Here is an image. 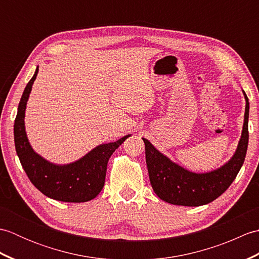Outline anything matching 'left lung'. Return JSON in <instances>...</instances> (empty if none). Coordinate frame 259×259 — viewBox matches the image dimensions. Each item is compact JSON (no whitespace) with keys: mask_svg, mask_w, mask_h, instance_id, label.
<instances>
[{"mask_svg":"<svg viewBox=\"0 0 259 259\" xmlns=\"http://www.w3.org/2000/svg\"><path fill=\"white\" fill-rule=\"evenodd\" d=\"M246 107L241 136L233 157L223 166L207 172H194L164 156L149 140L146 147V162L150 184L161 200L171 205L198 207L213 201L232 185L245 161L248 147L249 102L245 91Z\"/></svg>","mask_w":259,"mask_h":259,"instance_id":"obj_1","label":"left lung"}]
</instances>
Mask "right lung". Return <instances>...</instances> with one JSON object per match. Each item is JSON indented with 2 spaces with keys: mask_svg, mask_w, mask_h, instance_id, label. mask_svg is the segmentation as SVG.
Here are the masks:
<instances>
[{
  "mask_svg": "<svg viewBox=\"0 0 259 259\" xmlns=\"http://www.w3.org/2000/svg\"><path fill=\"white\" fill-rule=\"evenodd\" d=\"M37 72L38 67L21 97L14 121V144L20 162L31 183L47 197L65 202L92 200L100 194L104 186L109 158L131 135L114 142L99 145L78 160L67 164L47 160L33 150L27 139L24 122L26 103Z\"/></svg>",
  "mask_w": 259,
  "mask_h": 259,
  "instance_id": "right-lung-1",
  "label": "right lung"
}]
</instances>
